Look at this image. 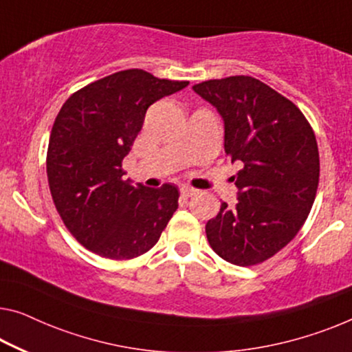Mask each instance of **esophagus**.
<instances>
[{"label":"esophagus","mask_w":352,"mask_h":352,"mask_svg":"<svg viewBox=\"0 0 352 352\" xmlns=\"http://www.w3.org/2000/svg\"><path fill=\"white\" fill-rule=\"evenodd\" d=\"M180 192H182L183 197H192V196H196V194H197V190H194V188H190V186H182Z\"/></svg>","instance_id":"1"}]
</instances>
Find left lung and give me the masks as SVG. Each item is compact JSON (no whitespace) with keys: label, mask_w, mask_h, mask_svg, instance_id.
<instances>
[{"label":"left lung","mask_w":352,"mask_h":352,"mask_svg":"<svg viewBox=\"0 0 352 352\" xmlns=\"http://www.w3.org/2000/svg\"><path fill=\"white\" fill-rule=\"evenodd\" d=\"M224 120V151L242 161L239 202L221 204L208 219V243L219 258L251 267L296 237L319 183L316 135L296 104L250 76L213 78L192 87Z\"/></svg>","instance_id":"1"}]
</instances>
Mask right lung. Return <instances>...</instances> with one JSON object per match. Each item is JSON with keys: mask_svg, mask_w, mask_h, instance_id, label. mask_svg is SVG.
<instances>
[{"mask_svg": "<svg viewBox=\"0 0 352 352\" xmlns=\"http://www.w3.org/2000/svg\"><path fill=\"white\" fill-rule=\"evenodd\" d=\"M186 80L144 69L115 72L72 93L56 115L47 150V178L60 218L78 243L106 259H134L153 248L178 208V190L123 182L145 112Z\"/></svg>", "mask_w": 352, "mask_h": 352, "instance_id": "right-lung-1", "label": "right lung"}]
</instances>
